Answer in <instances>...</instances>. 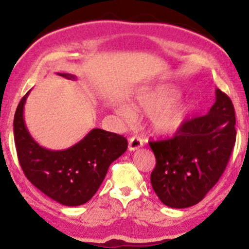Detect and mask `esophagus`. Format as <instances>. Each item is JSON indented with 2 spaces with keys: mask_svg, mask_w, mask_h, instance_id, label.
Returning <instances> with one entry per match:
<instances>
[{
  "mask_svg": "<svg viewBox=\"0 0 249 249\" xmlns=\"http://www.w3.org/2000/svg\"><path fill=\"white\" fill-rule=\"evenodd\" d=\"M142 146V141L139 137H132L128 141V151H136Z\"/></svg>",
  "mask_w": 249,
  "mask_h": 249,
  "instance_id": "34e87169",
  "label": "esophagus"
}]
</instances>
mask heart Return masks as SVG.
Here are the masks:
<instances>
[{"instance_id": "1", "label": "heart", "mask_w": 249, "mask_h": 249, "mask_svg": "<svg viewBox=\"0 0 249 249\" xmlns=\"http://www.w3.org/2000/svg\"><path fill=\"white\" fill-rule=\"evenodd\" d=\"M181 96V91L172 85L142 89L134 96L132 108L121 105L118 113L130 122L136 118L134 113L152 117V132L156 136H168L184 124L192 107L187 103L177 102Z\"/></svg>"}]
</instances>
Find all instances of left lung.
<instances>
[{"label":"left lung","mask_w":249,"mask_h":249,"mask_svg":"<svg viewBox=\"0 0 249 249\" xmlns=\"http://www.w3.org/2000/svg\"><path fill=\"white\" fill-rule=\"evenodd\" d=\"M235 138L232 101L216 89L206 116L184 122L172 139L150 142L157 161L151 184L162 204L186 208L201 201L224 173Z\"/></svg>","instance_id":"left-lung-1"}]
</instances>
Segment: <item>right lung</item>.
Instances as JSON below:
<instances>
[{
    "label": "right lung",
    "mask_w": 249,
    "mask_h": 249,
    "mask_svg": "<svg viewBox=\"0 0 249 249\" xmlns=\"http://www.w3.org/2000/svg\"><path fill=\"white\" fill-rule=\"evenodd\" d=\"M76 79L70 73H58ZM30 91L19 102L14 117L17 157L28 180L50 199L64 206H79L95 196L111 162L127 148L121 134L93 128L81 142L59 151L41 146L31 137L24 122V104Z\"/></svg>",
    "instance_id": "right-lung-1"
}]
</instances>
